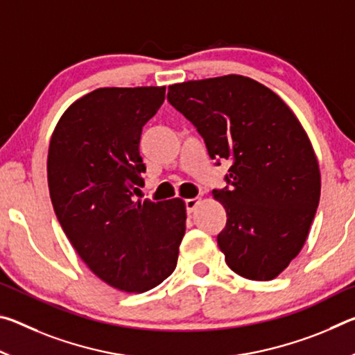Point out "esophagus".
I'll return each instance as SVG.
<instances>
[{
	"mask_svg": "<svg viewBox=\"0 0 355 355\" xmlns=\"http://www.w3.org/2000/svg\"><path fill=\"white\" fill-rule=\"evenodd\" d=\"M199 202H200V197H194V199H186V200H184L186 211H188V213L191 214V213L196 209V207L199 205Z\"/></svg>",
	"mask_w": 355,
	"mask_h": 355,
	"instance_id": "1",
	"label": "esophagus"
}]
</instances>
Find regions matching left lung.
<instances>
[{
	"label": "left lung",
	"instance_id": "obj_1",
	"mask_svg": "<svg viewBox=\"0 0 355 355\" xmlns=\"http://www.w3.org/2000/svg\"><path fill=\"white\" fill-rule=\"evenodd\" d=\"M167 100L194 125L211 159H230L213 189L227 224L218 245L233 272L272 280L309 236L320 167L302 125L279 95L241 75L172 84Z\"/></svg>",
	"mask_w": 355,
	"mask_h": 355
}]
</instances>
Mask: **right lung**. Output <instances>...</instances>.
<instances>
[{"mask_svg":"<svg viewBox=\"0 0 355 355\" xmlns=\"http://www.w3.org/2000/svg\"><path fill=\"white\" fill-rule=\"evenodd\" d=\"M166 87H101L62 114L48 150V188L62 230L107 285L144 293L173 272L184 235L182 199L135 202L146 164L142 127Z\"/></svg>","mask_w":355,"mask_h":355,"instance_id":"1","label":"right lung"}]
</instances>
